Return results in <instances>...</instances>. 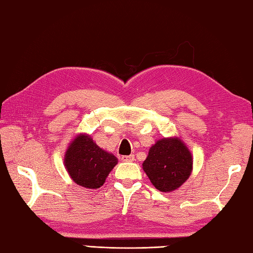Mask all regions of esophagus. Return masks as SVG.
I'll use <instances>...</instances> for the list:
<instances>
[{
    "mask_svg": "<svg viewBox=\"0 0 253 253\" xmlns=\"http://www.w3.org/2000/svg\"><path fill=\"white\" fill-rule=\"evenodd\" d=\"M122 162H133L134 161V155H123L121 157Z\"/></svg>",
    "mask_w": 253,
    "mask_h": 253,
    "instance_id": "1",
    "label": "esophagus"
}]
</instances>
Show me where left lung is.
I'll use <instances>...</instances> for the list:
<instances>
[{
  "instance_id": "8db88e82",
  "label": "left lung",
  "mask_w": 253,
  "mask_h": 253,
  "mask_svg": "<svg viewBox=\"0 0 253 253\" xmlns=\"http://www.w3.org/2000/svg\"><path fill=\"white\" fill-rule=\"evenodd\" d=\"M142 165L154 187L169 193L188 179L193 169V157L182 140L169 137L151 146Z\"/></svg>"
}]
</instances>
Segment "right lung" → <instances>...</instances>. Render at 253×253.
Returning <instances> with one entry per match:
<instances>
[{
    "label": "right lung",
    "instance_id": "1",
    "mask_svg": "<svg viewBox=\"0 0 253 253\" xmlns=\"http://www.w3.org/2000/svg\"><path fill=\"white\" fill-rule=\"evenodd\" d=\"M65 166L76 184L89 189L101 187L118 159L99 147L88 134H79L65 154Z\"/></svg>",
    "mask_w": 253,
    "mask_h": 253
}]
</instances>
